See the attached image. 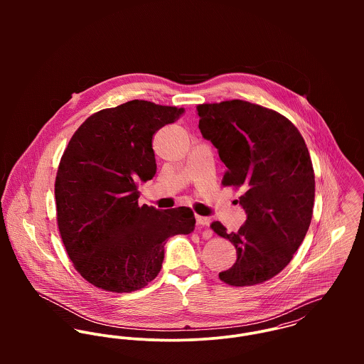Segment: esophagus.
<instances>
[{"label": "esophagus", "mask_w": 364, "mask_h": 364, "mask_svg": "<svg viewBox=\"0 0 364 364\" xmlns=\"http://www.w3.org/2000/svg\"><path fill=\"white\" fill-rule=\"evenodd\" d=\"M211 223V220L208 217H203V215H196V224H198V228H205L208 227Z\"/></svg>", "instance_id": "34e87169"}]
</instances>
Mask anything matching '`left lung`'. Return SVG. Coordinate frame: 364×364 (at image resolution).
<instances>
[{"mask_svg": "<svg viewBox=\"0 0 364 364\" xmlns=\"http://www.w3.org/2000/svg\"><path fill=\"white\" fill-rule=\"evenodd\" d=\"M202 136L227 166L225 186H242L247 213L238 232L211 228L237 250L235 263L218 277L230 286L259 284L280 273L301 245L311 223L315 179L297 127L280 113L234 100L198 106Z\"/></svg>", "mask_w": 364, "mask_h": 364, "instance_id": "obj_1", "label": "left lung"}]
</instances>
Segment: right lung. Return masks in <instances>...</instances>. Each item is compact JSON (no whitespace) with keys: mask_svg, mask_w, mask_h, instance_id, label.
<instances>
[{"mask_svg":"<svg viewBox=\"0 0 364 364\" xmlns=\"http://www.w3.org/2000/svg\"><path fill=\"white\" fill-rule=\"evenodd\" d=\"M183 107L130 101L90 116L61 156L54 196L65 251L91 284L130 293L154 280L169 237L189 234V208L139 206V182L156 175L153 136Z\"/></svg>","mask_w":364,"mask_h":364,"instance_id":"1","label":"right lung"}]
</instances>
